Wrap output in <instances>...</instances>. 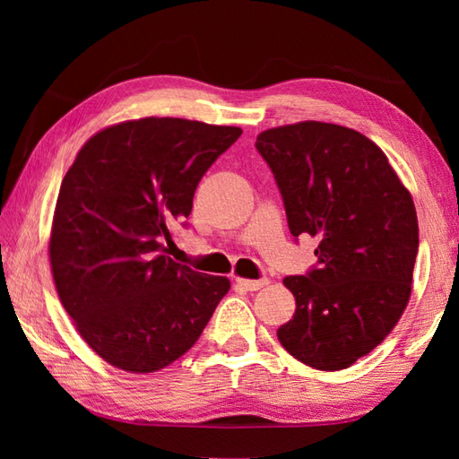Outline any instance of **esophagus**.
I'll use <instances>...</instances> for the list:
<instances>
[{
  "label": "esophagus",
  "instance_id": "obj_1",
  "mask_svg": "<svg viewBox=\"0 0 459 459\" xmlns=\"http://www.w3.org/2000/svg\"><path fill=\"white\" fill-rule=\"evenodd\" d=\"M237 284L240 288H245L248 291H256L260 288L268 286V278H260V280H245V278H237Z\"/></svg>",
  "mask_w": 459,
  "mask_h": 459
}]
</instances>
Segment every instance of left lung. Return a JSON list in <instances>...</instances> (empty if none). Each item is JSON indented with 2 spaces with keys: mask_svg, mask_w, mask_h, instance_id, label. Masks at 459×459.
Returning <instances> with one entry per match:
<instances>
[{
  "mask_svg": "<svg viewBox=\"0 0 459 459\" xmlns=\"http://www.w3.org/2000/svg\"><path fill=\"white\" fill-rule=\"evenodd\" d=\"M294 238L316 237L317 264L286 276L296 314L278 329L291 357L347 368L391 333L411 298L418 219L386 155L345 126L299 122L262 132Z\"/></svg>",
  "mask_w": 459,
  "mask_h": 459,
  "instance_id": "left-lung-1",
  "label": "left lung"
}]
</instances>
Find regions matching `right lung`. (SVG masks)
Segmentation results:
<instances>
[{
	"label": "right lung",
	"mask_w": 459,
	"mask_h": 459,
	"mask_svg": "<svg viewBox=\"0 0 459 459\" xmlns=\"http://www.w3.org/2000/svg\"><path fill=\"white\" fill-rule=\"evenodd\" d=\"M235 126L142 118L86 142L58 191L51 270L66 314L110 365L153 373L195 345L230 290L168 256L201 178Z\"/></svg>",
	"instance_id": "add662e5"
}]
</instances>
